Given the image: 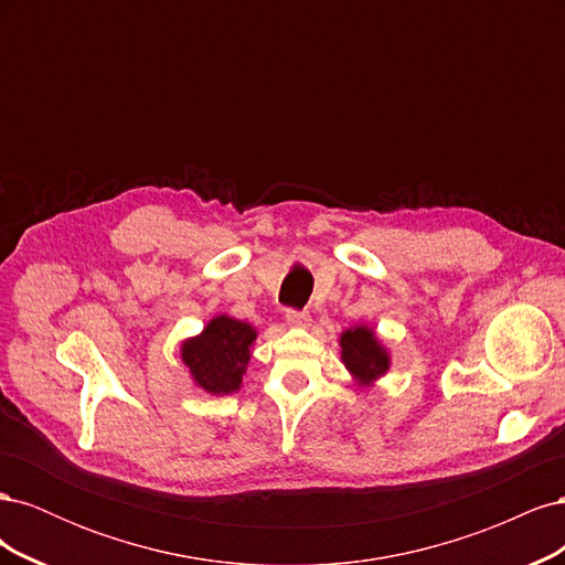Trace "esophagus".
Returning a JSON list of instances; mask_svg holds the SVG:
<instances>
[{
    "mask_svg": "<svg viewBox=\"0 0 565 565\" xmlns=\"http://www.w3.org/2000/svg\"><path fill=\"white\" fill-rule=\"evenodd\" d=\"M285 320H287L289 328H297V330H303V328H309V324H311V316L299 313V311H287Z\"/></svg>",
    "mask_w": 565,
    "mask_h": 565,
    "instance_id": "34e87169",
    "label": "esophagus"
}]
</instances>
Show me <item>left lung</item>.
Here are the masks:
<instances>
[{"label":"left lung","mask_w":565,"mask_h":565,"mask_svg":"<svg viewBox=\"0 0 565 565\" xmlns=\"http://www.w3.org/2000/svg\"><path fill=\"white\" fill-rule=\"evenodd\" d=\"M339 358L358 386H374L391 370V353L372 324L355 322L339 334Z\"/></svg>","instance_id":"left-lung-1"}]
</instances>
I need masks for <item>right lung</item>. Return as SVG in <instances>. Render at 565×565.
Here are the masks:
<instances>
[{"label": "right lung", "instance_id": "right-lung-1", "mask_svg": "<svg viewBox=\"0 0 565 565\" xmlns=\"http://www.w3.org/2000/svg\"><path fill=\"white\" fill-rule=\"evenodd\" d=\"M256 337L259 332L254 324L218 313L200 334L181 341V363L200 391L210 396H231L243 388Z\"/></svg>", "mask_w": 565, "mask_h": 565}]
</instances>
